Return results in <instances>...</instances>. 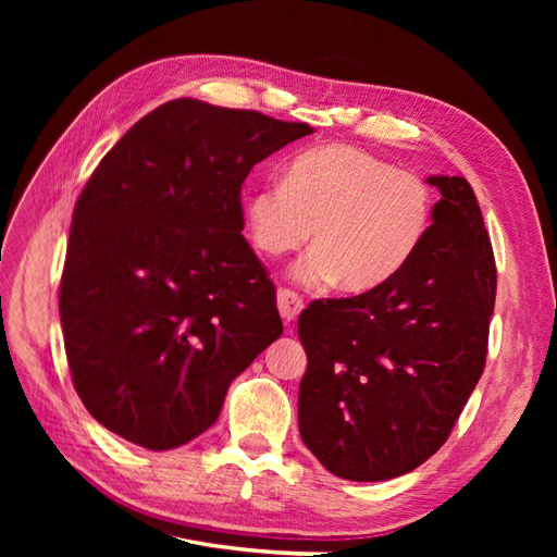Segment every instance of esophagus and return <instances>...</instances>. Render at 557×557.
<instances>
[{
	"label": "esophagus",
	"instance_id": "34e87169",
	"mask_svg": "<svg viewBox=\"0 0 557 557\" xmlns=\"http://www.w3.org/2000/svg\"><path fill=\"white\" fill-rule=\"evenodd\" d=\"M276 299H278V313H281V318H283L288 325L295 323L297 315L301 313V309H305V299H301L297 293L285 290V288L278 290Z\"/></svg>",
	"mask_w": 557,
	"mask_h": 557
}]
</instances>
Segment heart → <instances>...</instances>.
Listing matches in <instances>:
<instances>
[{
    "label": "heart",
    "instance_id": "1",
    "mask_svg": "<svg viewBox=\"0 0 557 557\" xmlns=\"http://www.w3.org/2000/svg\"><path fill=\"white\" fill-rule=\"evenodd\" d=\"M430 185L348 144L301 150L281 183L244 201V232L260 256L278 258L305 246L295 267L305 285L334 281L350 295L372 293L407 267L432 227ZM314 234H310V230Z\"/></svg>",
    "mask_w": 557,
    "mask_h": 557
}]
</instances>
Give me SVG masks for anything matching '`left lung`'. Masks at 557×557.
<instances>
[{"label": "left lung", "mask_w": 557, "mask_h": 557, "mask_svg": "<svg viewBox=\"0 0 557 557\" xmlns=\"http://www.w3.org/2000/svg\"><path fill=\"white\" fill-rule=\"evenodd\" d=\"M428 183L442 199L413 260L372 293L315 299L299 315V434L339 479L387 481L423 465L483 374L493 246L467 178Z\"/></svg>", "instance_id": "left-lung-1"}]
</instances>
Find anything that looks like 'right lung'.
<instances>
[{
    "instance_id": "add662e5",
    "label": "right lung",
    "mask_w": 557,
    "mask_h": 557,
    "mask_svg": "<svg viewBox=\"0 0 557 557\" xmlns=\"http://www.w3.org/2000/svg\"><path fill=\"white\" fill-rule=\"evenodd\" d=\"M311 132L183 97L97 164L60 283L66 360L97 423L150 450L188 444L278 339L276 288L242 234V183Z\"/></svg>"
}]
</instances>
